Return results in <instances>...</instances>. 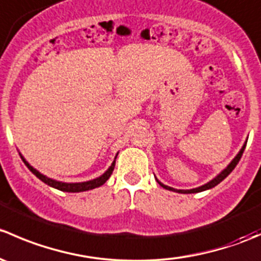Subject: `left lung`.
Listing matches in <instances>:
<instances>
[{"label":"left lung","instance_id":"8db88e82","mask_svg":"<svg viewBox=\"0 0 261 261\" xmlns=\"http://www.w3.org/2000/svg\"><path fill=\"white\" fill-rule=\"evenodd\" d=\"M246 143H247V141H246ZM246 143H245V145L241 147V150H240V151H239V154L236 155L235 158H233L232 162H231L230 164L227 165V168H226V169H223L222 172H221L220 174L217 175V177L213 178L211 181H208V183L204 184V186H201V187H198V188H193V189H174V188H172V187H168V186H165V184L160 183V181L158 180V179H156V181L160 184V186L163 187V188L169 189V191H173V192H178V193H198V192H203V191H206V189H211L215 186H217L218 183H221V181L225 179V178L227 177V175L230 174V173L232 172L233 169H235V167H236V165H238V163L240 162L241 156H243V152H244V150H245V146H246Z\"/></svg>","mask_w":261,"mask_h":261}]
</instances>
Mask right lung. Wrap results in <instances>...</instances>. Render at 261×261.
I'll return each mask as SVG.
<instances>
[{"label":"right lung","instance_id":"add662e5","mask_svg":"<svg viewBox=\"0 0 261 261\" xmlns=\"http://www.w3.org/2000/svg\"><path fill=\"white\" fill-rule=\"evenodd\" d=\"M21 159H22V162L25 163L26 167L30 169V172L33 173L34 175H36V177L39 178L41 181H44L45 184H48V186L53 187V188H57L59 189V191H63V192H72V193H75V192H84V191H89V189H93V188H97V187L102 186V184H105L109 179L110 177H111L112 172H114L115 169V163L116 160H114V163L111 164V167L109 168V169L106 170V172L103 173V174L101 175V177L96 178V179L93 180H88V181H82V183H63V181H58V180H54L51 179V178H48L45 177L44 174H41V173H39L38 170L34 169L33 167H31L30 164H29L28 162H26L25 159H23L22 156H21ZM116 159V158H115Z\"/></svg>","mask_w":261,"mask_h":261}]
</instances>
